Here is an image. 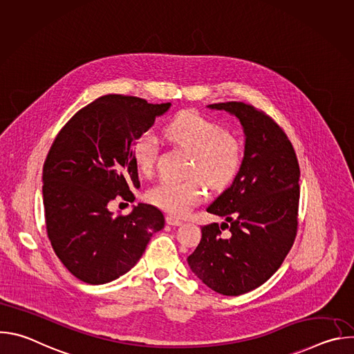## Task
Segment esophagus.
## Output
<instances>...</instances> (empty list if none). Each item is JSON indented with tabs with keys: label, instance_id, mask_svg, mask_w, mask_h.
<instances>
[{
	"label": "esophagus",
	"instance_id": "obj_1",
	"mask_svg": "<svg viewBox=\"0 0 354 354\" xmlns=\"http://www.w3.org/2000/svg\"><path fill=\"white\" fill-rule=\"evenodd\" d=\"M167 224L174 225V227H178V225H180V224H182V221H180L179 218L174 217V216H168V217H167Z\"/></svg>",
	"mask_w": 354,
	"mask_h": 354
}]
</instances>
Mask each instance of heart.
<instances>
[{"label":"heart","instance_id":"1","mask_svg":"<svg viewBox=\"0 0 354 354\" xmlns=\"http://www.w3.org/2000/svg\"><path fill=\"white\" fill-rule=\"evenodd\" d=\"M167 136L194 154L193 174L203 176L213 189L228 187L243 167V142L231 134L223 124L210 120L194 111L176 115L165 129ZM133 160L142 175L153 172L160 144L154 133L144 131L133 142ZM207 194L206 183L201 176L178 182L162 179L147 192L151 205L174 214L185 216Z\"/></svg>","mask_w":354,"mask_h":354}]
</instances>
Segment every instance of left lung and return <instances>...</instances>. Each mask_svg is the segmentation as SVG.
Instances as JSON below:
<instances>
[{
  "label": "left lung",
  "mask_w": 354,
  "mask_h": 354,
  "mask_svg": "<svg viewBox=\"0 0 354 354\" xmlns=\"http://www.w3.org/2000/svg\"><path fill=\"white\" fill-rule=\"evenodd\" d=\"M236 116L245 134L243 167L207 207L227 223L201 227L187 258L192 272L223 295H241L268 281L290 252L298 225L299 167L283 129L243 102L209 105ZM227 227L230 234L222 236Z\"/></svg>",
  "instance_id": "8db88e82"
}]
</instances>
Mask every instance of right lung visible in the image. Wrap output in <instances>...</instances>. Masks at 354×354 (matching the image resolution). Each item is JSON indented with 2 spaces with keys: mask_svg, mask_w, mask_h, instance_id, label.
<instances>
[{
  "mask_svg": "<svg viewBox=\"0 0 354 354\" xmlns=\"http://www.w3.org/2000/svg\"><path fill=\"white\" fill-rule=\"evenodd\" d=\"M145 99L105 95L80 109L59 131L43 165L47 236L71 274L105 284L127 273L165 225L154 206L115 216L108 203L134 201L140 187L133 142L169 109Z\"/></svg>",
  "mask_w": 354,
  "mask_h": 354,
  "instance_id": "right-lung-1",
  "label": "right lung"
}]
</instances>
